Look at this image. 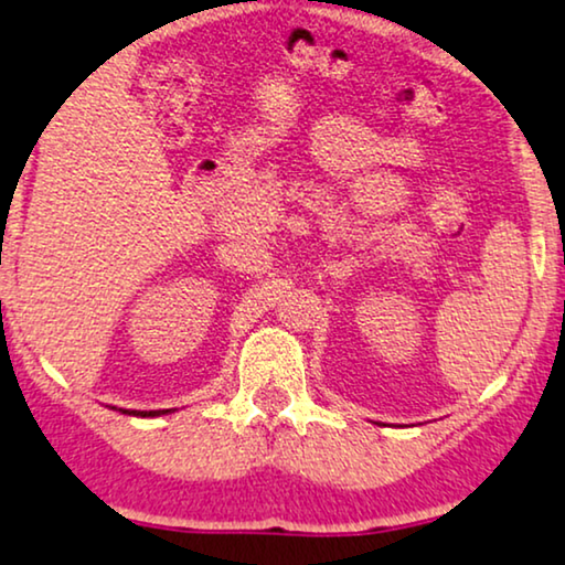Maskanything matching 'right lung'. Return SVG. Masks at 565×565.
<instances>
[{"label":"right lung","mask_w":565,"mask_h":565,"mask_svg":"<svg viewBox=\"0 0 565 565\" xmlns=\"http://www.w3.org/2000/svg\"><path fill=\"white\" fill-rule=\"evenodd\" d=\"M169 412V409H167ZM130 414H138V412H130ZM148 414H163V412H148Z\"/></svg>","instance_id":"add662e5"}]
</instances>
